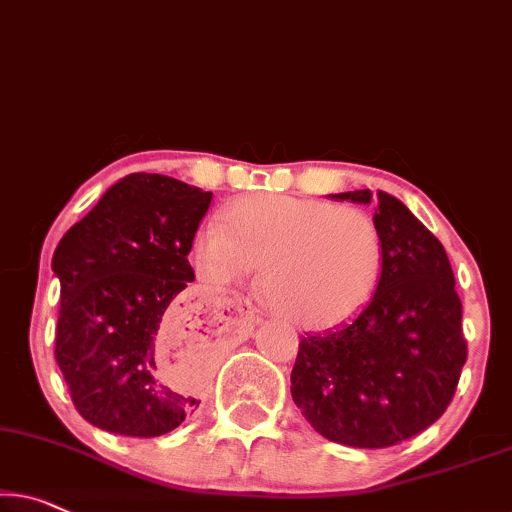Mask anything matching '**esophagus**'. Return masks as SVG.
<instances>
[{"label": "esophagus", "instance_id": "34e87169", "mask_svg": "<svg viewBox=\"0 0 512 512\" xmlns=\"http://www.w3.org/2000/svg\"><path fill=\"white\" fill-rule=\"evenodd\" d=\"M233 302H238V305L244 309V311H247V314H249V318H251V321H254V311H251V302L247 300V298H240V295H235V298H233Z\"/></svg>", "mask_w": 512, "mask_h": 512}]
</instances>
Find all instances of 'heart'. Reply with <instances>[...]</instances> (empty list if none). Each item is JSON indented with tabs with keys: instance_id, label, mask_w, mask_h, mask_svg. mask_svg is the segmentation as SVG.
<instances>
[{
	"instance_id": "obj_1",
	"label": "heart",
	"mask_w": 512,
	"mask_h": 512,
	"mask_svg": "<svg viewBox=\"0 0 512 512\" xmlns=\"http://www.w3.org/2000/svg\"><path fill=\"white\" fill-rule=\"evenodd\" d=\"M196 263L214 281L249 279L286 321L325 328L344 321L374 291L381 238L355 207L314 198L254 196L210 219L196 235Z\"/></svg>"
}]
</instances>
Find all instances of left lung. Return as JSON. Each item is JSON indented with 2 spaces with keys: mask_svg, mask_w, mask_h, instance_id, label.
Returning a JSON list of instances; mask_svg holds the SVG:
<instances>
[{
  "mask_svg": "<svg viewBox=\"0 0 512 512\" xmlns=\"http://www.w3.org/2000/svg\"><path fill=\"white\" fill-rule=\"evenodd\" d=\"M381 277L358 314L300 339L291 395L311 427L353 448H388L443 416L466 362L462 302L443 244L395 196L369 189Z\"/></svg>",
  "mask_w": 512,
  "mask_h": 512,
  "instance_id": "left-lung-1",
  "label": "left lung"
}]
</instances>
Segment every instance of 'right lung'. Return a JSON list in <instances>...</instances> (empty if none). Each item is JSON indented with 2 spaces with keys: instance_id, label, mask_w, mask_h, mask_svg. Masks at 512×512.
Listing matches in <instances>:
<instances>
[{
  "instance_id": "obj_1",
  "label": "right lung",
  "mask_w": 512,
  "mask_h": 512,
  "mask_svg": "<svg viewBox=\"0 0 512 512\" xmlns=\"http://www.w3.org/2000/svg\"><path fill=\"white\" fill-rule=\"evenodd\" d=\"M210 203L212 191L131 173L59 240L55 360L94 427L150 439L201 404L161 379L157 360L170 305L194 281L189 251Z\"/></svg>"
}]
</instances>
